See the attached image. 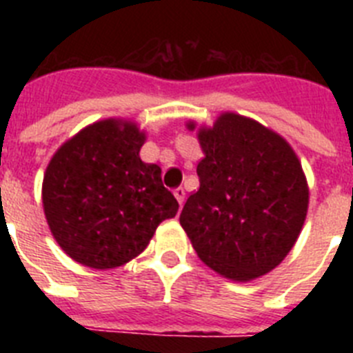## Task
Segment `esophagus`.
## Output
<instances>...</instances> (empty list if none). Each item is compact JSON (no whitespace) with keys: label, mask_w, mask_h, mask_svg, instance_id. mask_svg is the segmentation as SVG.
I'll list each match as a JSON object with an SVG mask.
<instances>
[{"label":"esophagus","mask_w":353,"mask_h":353,"mask_svg":"<svg viewBox=\"0 0 353 353\" xmlns=\"http://www.w3.org/2000/svg\"><path fill=\"white\" fill-rule=\"evenodd\" d=\"M173 194L174 198H176V201H179L180 207H182L183 201H185V189H183V187H176V189L173 191Z\"/></svg>","instance_id":"esophagus-1"}]
</instances>
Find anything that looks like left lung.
<instances>
[{
  "label": "left lung",
  "instance_id": "obj_1",
  "mask_svg": "<svg viewBox=\"0 0 353 353\" xmlns=\"http://www.w3.org/2000/svg\"><path fill=\"white\" fill-rule=\"evenodd\" d=\"M198 138L205 152L196 168L199 189L180 214L192 248L233 281L270 272L293 248L307 212L297 155L281 136L233 113Z\"/></svg>",
  "mask_w": 353,
  "mask_h": 353
}]
</instances>
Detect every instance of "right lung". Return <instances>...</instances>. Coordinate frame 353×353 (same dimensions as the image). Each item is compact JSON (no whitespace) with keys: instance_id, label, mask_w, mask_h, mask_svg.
I'll use <instances>...</instances> for the list:
<instances>
[{"instance_id":"1","label":"right lung","mask_w":353,"mask_h":353,"mask_svg":"<svg viewBox=\"0 0 353 353\" xmlns=\"http://www.w3.org/2000/svg\"><path fill=\"white\" fill-rule=\"evenodd\" d=\"M145 134L129 121L104 120L81 130L49 162L42 201L56 242L92 269L127 263L179 210L161 168L145 164Z\"/></svg>"}]
</instances>
